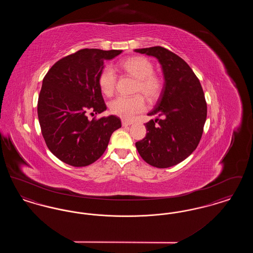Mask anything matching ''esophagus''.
Wrapping results in <instances>:
<instances>
[{"label": "esophagus", "mask_w": 253, "mask_h": 253, "mask_svg": "<svg viewBox=\"0 0 253 253\" xmlns=\"http://www.w3.org/2000/svg\"><path fill=\"white\" fill-rule=\"evenodd\" d=\"M122 126L123 127H126V126H130L131 124H132V122L131 121H122Z\"/></svg>", "instance_id": "1"}]
</instances>
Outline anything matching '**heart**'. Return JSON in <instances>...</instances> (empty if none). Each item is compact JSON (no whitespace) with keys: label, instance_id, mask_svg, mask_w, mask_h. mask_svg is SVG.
Listing matches in <instances>:
<instances>
[{"label":"heart","instance_id":"1","mask_svg":"<svg viewBox=\"0 0 253 253\" xmlns=\"http://www.w3.org/2000/svg\"><path fill=\"white\" fill-rule=\"evenodd\" d=\"M122 72L126 73L136 80L135 94H142L150 100H155L161 95L164 81L155 73L153 61L146 57H132L123 60L119 65ZM117 75L111 66H105L97 77V83L105 96H111L117 85ZM110 112L123 120L132 118L146 109L144 98L141 95L133 96H117L109 104Z\"/></svg>","mask_w":253,"mask_h":253}]
</instances>
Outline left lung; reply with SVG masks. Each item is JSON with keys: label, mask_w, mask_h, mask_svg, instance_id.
<instances>
[{"label": "left lung", "mask_w": 253, "mask_h": 253, "mask_svg": "<svg viewBox=\"0 0 253 253\" xmlns=\"http://www.w3.org/2000/svg\"><path fill=\"white\" fill-rule=\"evenodd\" d=\"M157 58L164 75V87L155 109V117L145 124L146 136L135 147L148 164L164 169L186 159L199 144L207 103L198 78L179 56L161 46L134 49Z\"/></svg>", "instance_id": "left-lung-1"}]
</instances>
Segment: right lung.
Here are the masks:
<instances>
[{
  "instance_id": "obj_1",
  "label": "right lung",
  "mask_w": 253,
  "mask_h": 253,
  "mask_svg": "<svg viewBox=\"0 0 253 253\" xmlns=\"http://www.w3.org/2000/svg\"><path fill=\"white\" fill-rule=\"evenodd\" d=\"M122 50L81 49L58 60L46 73L38 99V118L50 152L62 162L84 167L103 155L112 133L121 127L116 116L88 120L106 104L97 83L104 61Z\"/></svg>"
}]
</instances>
